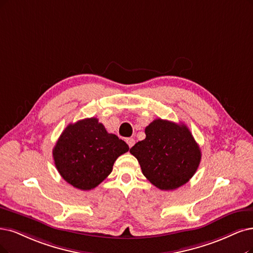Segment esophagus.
<instances>
[{"label":"esophagus","mask_w":253,"mask_h":253,"mask_svg":"<svg viewBox=\"0 0 253 253\" xmlns=\"http://www.w3.org/2000/svg\"><path fill=\"white\" fill-rule=\"evenodd\" d=\"M126 143L128 144V146H129V148H131L133 145H134V139L133 138H131V137H130V138H127L126 139Z\"/></svg>","instance_id":"1"}]
</instances>
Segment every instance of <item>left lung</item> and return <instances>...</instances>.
I'll list each match as a JSON object with an SVG mask.
<instances>
[{
  "mask_svg": "<svg viewBox=\"0 0 253 253\" xmlns=\"http://www.w3.org/2000/svg\"><path fill=\"white\" fill-rule=\"evenodd\" d=\"M146 138L130 153L136 157L146 178L162 191L188 182L197 171L201 150L184 124L156 119L146 129Z\"/></svg>",
  "mask_w": 253,
  "mask_h": 253,
  "instance_id": "1",
  "label": "left lung"
}]
</instances>
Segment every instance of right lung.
Masks as SVG:
<instances>
[{
	"label": "right lung",
	"instance_id": "right-lung-1",
	"mask_svg": "<svg viewBox=\"0 0 253 253\" xmlns=\"http://www.w3.org/2000/svg\"><path fill=\"white\" fill-rule=\"evenodd\" d=\"M128 150V145L108 133L97 118H89L67 126L53 149V158L65 181L88 191L106 178L117 158Z\"/></svg>",
	"mask_w": 253,
	"mask_h": 253
}]
</instances>
